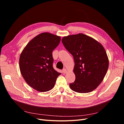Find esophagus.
Masks as SVG:
<instances>
[{"label": "esophagus", "mask_w": 124, "mask_h": 124, "mask_svg": "<svg viewBox=\"0 0 124 124\" xmlns=\"http://www.w3.org/2000/svg\"><path fill=\"white\" fill-rule=\"evenodd\" d=\"M67 72V70L66 69H63L62 70V72H63V74L66 73Z\"/></svg>", "instance_id": "esophagus-1"}]
</instances>
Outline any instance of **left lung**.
<instances>
[{
    "label": "left lung",
    "instance_id": "obj_1",
    "mask_svg": "<svg viewBox=\"0 0 124 124\" xmlns=\"http://www.w3.org/2000/svg\"><path fill=\"white\" fill-rule=\"evenodd\" d=\"M62 42L73 56L76 80L70 84L72 91L87 93L102 82L108 67L106 51L98 41L83 33L63 37Z\"/></svg>",
    "mask_w": 124,
    "mask_h": 124
}]
</instances>
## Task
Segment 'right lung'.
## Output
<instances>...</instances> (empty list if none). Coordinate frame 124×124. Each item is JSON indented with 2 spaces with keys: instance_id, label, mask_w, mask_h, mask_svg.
<instances>
[{
  "instance_id": "1",
  "label": "right lung",
  "mask_w": 124,
  "mask_h": 124,
  "mask_svg": "<svg viewBox=\"0 0 124 124\" xmlns=\"http://www.w3.org/2000/svg\"><path fill=\"white\" fill-rule=\"evenodd\" d=\"M61 40V37L53 33H41L29 41L20 55L19 66L22 77L37 91H50L61 74L53 68L52 56V52Z\"/></svg>"
}]
</instances>
